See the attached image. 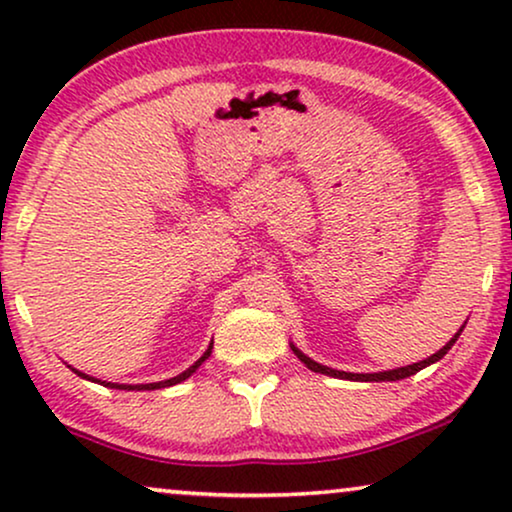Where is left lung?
<instances>
[{
    "instance_id": "1",
    "label": "left lung",
    "mask_w": 512,
    "mask_h": 512,
    "mask_svg": "<svg viewBox=\"0 0 512 512\" xmlns=\"http://www.w3.org/2000/svg\"><path fill=\"white\" fill-rule=\"evenodd\" d=\"M464 326H466V324H464ZM464 326L459 328V333H454V335H452V340L447 342V345H445L443 349H438V352H436V354H431L429 359H424V361H419V363H412V366H403V368H394V370H382V373H345V370H335V368L321 366V363H317L314 359H310V356H307V354L300 352V349H298L296 345H293V342H291V349H293V354H296L298 359L303 361L307 368L314 370V373H321V375H328V377H338V380H359V382H396V380H405V377L415 375V373H419V370H422V368L431 366V363H436V361L443 359V356L452 349L454 342H457V338L461 335V331H464Z\"/></svg>"
}]
</instances>
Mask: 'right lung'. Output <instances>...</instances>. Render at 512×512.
I'll list each match as a JSON object with an SVG mask.
<instances>
[{
  "mask_svg": "<svg viewBox=\"0 0 512 512\" xmlns=\"http://www.w3.org/2000/svg\"><path fill=\"white\" fill-rule=\"evenodd\" d=\"M212 347H214V342H209V347H207V352L200 356L198 361L193 363L191 368H186L184 373H179L177 377H170V380H163V382H151V384H118V382H102V380H97V377H90V375H86V373H81V370H76V368H72L76 375L79 377H83V380H90V382H97V384H104V387H109V389H125V391H151V389H165V387H172V384H179V382H184L186 377H191L195 370H198L202 363H205L207 359H209V354H212Z\"/></svg>",
  "mask_w": 512,
  "mask_h": 512,
  "instance_id": "1",
  "label": "right lung"
}]
</instances>
